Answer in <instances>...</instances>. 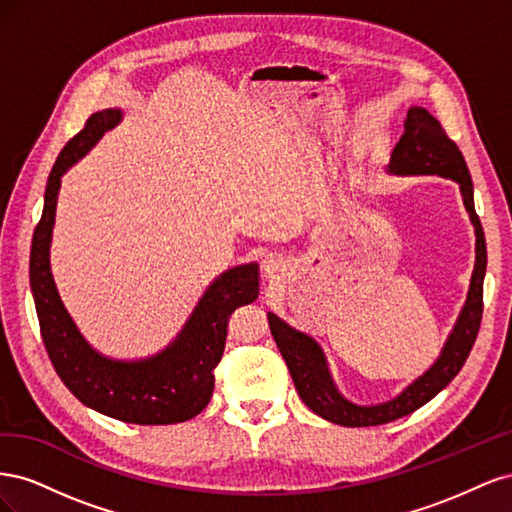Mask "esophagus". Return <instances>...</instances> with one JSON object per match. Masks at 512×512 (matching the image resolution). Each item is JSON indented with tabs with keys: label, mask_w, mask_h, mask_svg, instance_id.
<instances>
[{
	"label": "esophagus",
	"mask_w": 512,
	"mask_h": 512,
	"mask_svg": "<svg viewBox=\"0 0 512 512\" xmlns=\"http://www.w3.org/2000/svg\"><path fill=\"white\" fill-rule=\"evenodd\" d=\"M260 269H262V273H265V277H277L286 271V262L280 254H267L265 258H262Z\"/></svg>",
	"instance_id": "obj_1"
}]
</instances>
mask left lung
Instances as JSON below:
<instances>
[{"instance_id":"left-lung-1","label":"left lung","mask_w":512,"mask_h":512,"mask_svg":"<svg viewBox=\"0 0 512 512\" xmlns=\"http://www.w3.org/2000/svg\"><path fill=\"white\" fill-rule=\"evenodd\" d=\"M386 170L393 175H438L444 179H453L459 185L463 205H466L476 235V262L466 303H463L455 327L451 335H448L436 363L423 376L410 382L397 397L382 401V404L361 406L344 397L333 382L327 356H324L316 339L290 327L277 314H267L271 335L284 356L303 404L318 416L344 427L384 425L425 406L427 401L436 397L459 374V369L466 363L476 342L480 318H483L487 243L483 226H480L474 209L472 177L459 147L446 136L440 121L425 111L423 106H410L404 121V134H401L399 143L395 145Z\"/></svg>"}]
</instances>
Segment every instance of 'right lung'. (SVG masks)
<instances>
[{
  "instance_id": "add662e5",
  "label": "right lung",
  "mask_w": 512,
  "mask_h": 512,
  "mask_svg": "<svg viewBox=\"0 0 512 512\" xmlns=\"http://www.w3.org/2000/svg\"><path fill=\"white\" fill-rule=\"evenodd\" d=\"M121 108L91 115L61 149L46 181L42 218L29 254V284L40 333L57 376L72 395L100 414L136 425H173L205 410L213 395V369L226 344L228 316L258 297V265L232 267L207 286L177 337L145 359H113L91 346L61 303L51 273V239L61 177L121 121Z\"/></svg>"
}]
</instances>
